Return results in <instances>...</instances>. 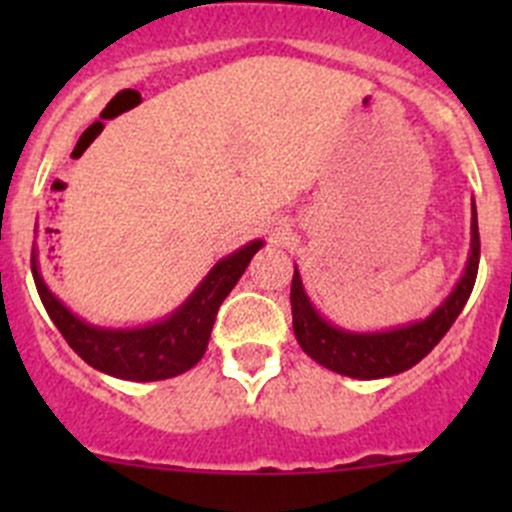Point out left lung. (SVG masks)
I'll return each instance as SVG.
<instances>
[{
    "mask_svg": "<svg viewBox=\"0 0 512 512\" xmlns=\"http://www.w3.org/2000/svg\"><path fill=\"white\" fill-rule=\"evenodd\" d=\"M480 260V235H478V213L476 203L471 210V252H468L466 270L456 282L453 292L428 314L426 319L404 324V327L384 329V332H352L332 324L317 312L312 299L307 297L299 270L294 267L292 292V329L299 347L307 356H312L324 369L337 371L352 379H384L411 369L423 359L443 334L451 329L458 314L466 307L476 285Z\"/></svg>",
    "mask_w": 512,
    "mask_h": 512,
    "instance_id": "left-lung-1",
    "label": "left lung"
}]
</instances>
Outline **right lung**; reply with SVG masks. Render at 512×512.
Returning <instances> with one entry per match:
<instances>
[{"mask_svg": "<svg viewBox=\"0 0 512 512\" xmlns=\"http://www.w3.org/2000/svg\"><path fill=\"white\" fill-rule=\"evenodd\" d=\"M262 245V240H252L215 262L213 270L175 312L143 327H96L71 312L41 277L36 245L32 250V272L51 322L86 364L116 379L160 381L193 369L203 359L220 304Z\"/></svg>", "mask_w": 512, "mask_h": 512, "instance_id": "right-lung-1", "label": "right lung"}]
</instances>
